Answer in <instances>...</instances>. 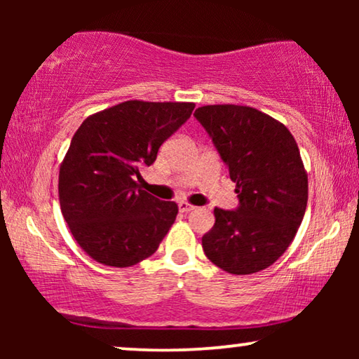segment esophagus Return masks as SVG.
<instances>
[{"label":"esophagus","instance_id":"esophagus-1","mask_svg":"<svg viewBox=\"0 0 359 359\" xmlns=\"http://www.w3.org/2000/svg\"><path fill=\"white\" fill-rule=\"evenodd\" d=\"M178 208H180V212H183V214H188V212H191V210L194 209V205H191L189 203H180L178 204Z\"/></svg>","mask_w":359,"mask_h":359}]
</instances>
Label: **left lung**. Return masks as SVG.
<instances>
[{"label":"left lung","instance_id":"left-lung-1","mask_svg":"<svg viewBox=\"0 0 359 359\" xmlns=\"http://www.w3.org/2000/svg\"><path fill=\"white\" fill-rule=\"evenodd\" d=\"M212 137L235 183L237 210L214 209L203 237L205 257L230 274H252L276 262L296 237L309 184L299 147L287 127L240 104L201 106L194 112Z\"/></svg>","mask_w":359,"mask_h":359}]
</instances>
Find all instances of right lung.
<instances>
[{
    "instance_id": "obj_1",
    "label": "right lung",
    "mask_w": 359,
    "mask_h": 359,
    "mask_svg": "<svg viewBox=\"0 0 359 359\" xmlns=\"http://www.w3.org/2000/svg\"><path fill=\"white\" fill-rule=\"evenodd\" d=\"M194 102L130 100L88 116L73 135L58 173L63 219L95 262L127 268L151 257L178 205L140 188V166L189 119Z\"/></svg>"
}]
</instances>
